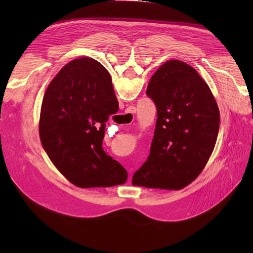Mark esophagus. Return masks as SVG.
I'll use <instances>...</instances> for the list:
<instances>
[{
    "instance_id": "esophagus-1",
    "label": "esophagus",
    "mask_w": 253,
    "mask_h": 253,
    "mask_svg": "<svg viewBox=\"0 0 253 253\" xmlns=\"http://www.w3.org/2000/svg\"><path fill=\"white\" fill-rule=\"evenodd\" d=\"M135 113H136V109L133 106H130L128 107L127 111L125 112V114L129 117V118H133V116H135Z\"/></svg>"
}]
</instances>
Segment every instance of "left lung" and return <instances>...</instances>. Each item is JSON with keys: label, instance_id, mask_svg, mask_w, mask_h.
<instances>
[{"label": "left lung", "instance_id": "1", "mask_svg": "<svg viewBox=\"0 0 253 253\" xmlns=\"http://www.w3.org/2000/svg\"><path fill=\"white\" fill-rule=\"evenodd\" d=\"M147 94L158 118L149 158L133 174L132 185L179 190L200 175L211 157L219 130L218 106L196 69L179 60L158 68Z\"/></svg>", "mask_w": 253, "mask_h": 253}]
</instances>
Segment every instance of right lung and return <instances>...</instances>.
<instances>
[{
    "label": "right lung",
    "mask_w": 253,
    "mask_h": 253,
    "mask_svg": "<svg viewBox=\"0 0 253 253\" xmlns=\"http://www.w3.org/2000/svg\"><path fill=\"white\" fill-rule=\"evenodd\" d=\"M117 111L111 75L93 58L71 61L47 85L40 112V140L52 163L75 186L126 182V169L102 149L105 122Z\"/></svg>",
    "instance_id": "obj_1"
}]
</instances>
